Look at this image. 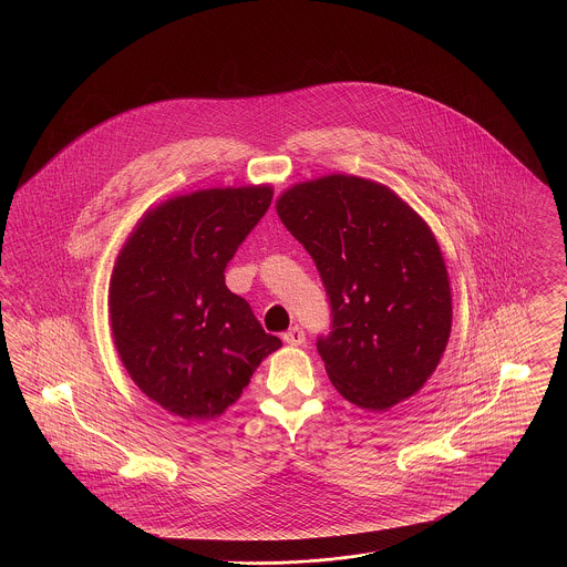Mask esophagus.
I'll return each mask as SVG.
<instances>
[{
    "mask_svg": "<svg viewBox=\"0 0 567 567\" xmlns=\"http://www.w3.org/2000/svg\"><path fill=\"white\" fill-rule=\"evenodd\" d=\"M282 340L287 342V344H291V347H299V344H303L306 342V333H303V329L301 327H291L285 336H282Z\"/></svg>",
    "mask_w": 567,
    "mask_h": 567,
    "instance_id": "obj_1",
    "label": "esophagus"
}]
</instances>
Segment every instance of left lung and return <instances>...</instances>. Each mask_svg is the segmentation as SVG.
I'll list each match as a JSON object with an SVG mask.
<instances>
[{
    "mask_svg": "<svg viewBox=\"0 0 567 567\" xmlns=\"http://www.w3.org/2000/svg\"><path fill=\"white\" fill-rule=\"evenodd\" d=\"M276 213L321 274L331 331L317 349L338 393L374 412L414 395L453 323L449 271L427 223L389 187L347 174L293 185Z\"/></svg>",
    "mask_w": 567,
    "mask_h": 567,
    "instance_id": "1",
    "label": "left lung"
}]
</instances>
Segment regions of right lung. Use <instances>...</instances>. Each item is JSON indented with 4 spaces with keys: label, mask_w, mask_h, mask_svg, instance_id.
Masks as SVG:
<instances>
[{
    "label": "right lung",
    "mask_w": 567,
    "mask_h": 567,
    "mask_svg": "<svg viewBox=\"0 0 567 567\" xmlns=\"http://www.w3.org/2000/svg\"><path fill=\"white\" fill-rule=\"evenodd\" d=\"M271 195L259 185L169 197L137 220L116 257L114 347L140 391L181 419L220 416L282 347L225 285L227 264Z\"/></svg>",
    "instance_id": "add662e5"
}]
</instances>
